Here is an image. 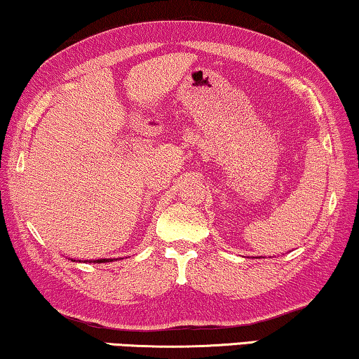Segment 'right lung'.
I'll return each mask as SVG.
<instances>
[{
  "label": "right lung",
  "instance_id": "add662e5",
  "mask_svg": "<svg viewBox=\"0 0 359 359\" xmlns=\"http://www.w3.org/2000/svg\"><path fill=\"white\" fill-rule=\"evenodd\" d=\"M106 262H114V260H109V258H101V260H96L95 263H106Z\"/></svg>",
  "mask_w": 359,
  "mask_h": 359
}]
</instances>
